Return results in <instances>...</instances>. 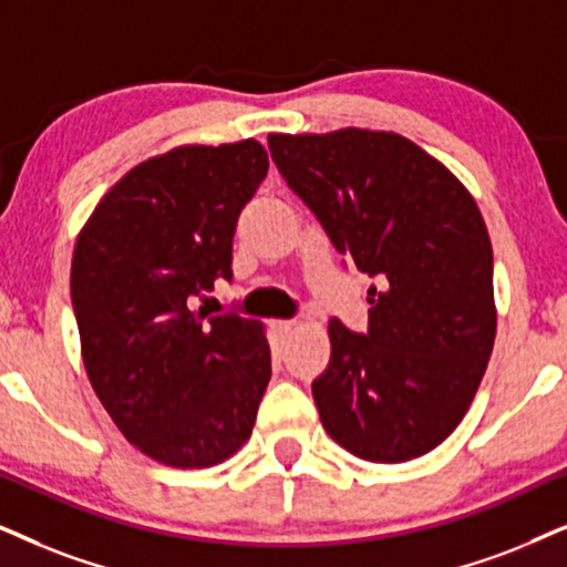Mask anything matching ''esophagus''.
<instances>
[{
	"label": "esophagus",
	"instance_id": "esophagus-1",
	"mask_svg": "<svg viewBox=\"0 0 567 567\" xmlns=\"http://www.w3.org/2000/svg\"><path fill=\"white\" fill-rule=\"evenodd\" d=\"M271 329H275V334L279 337V342H285L290 337L292 329H296V321H288V319L271 321Z\"/></svg>",
	"mask_w": 567,
	"mask_h": 567
}]
</instances>
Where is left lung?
Returning a JSON list of instances; mask_svg holds the SVG:
<instances>
[{
  "mask_svg": "<svg viewBox=\"0 0 567 567\" xmlns=\"http://www.w3.org/2000/svg\"><path fill=\"white\" fill-rule=\"evenodd\" d=\"M271 162L332 246L377 279L369 329L329 319L321 426L363 461L403 463L461 424L492 355V243L471 193L395 133L269 135Z\"/></svg>",
  "mask_w": 567,
  "mask_h": 567,
  "instance_id": "1",
  "label": "left lung"
}]
</instances>
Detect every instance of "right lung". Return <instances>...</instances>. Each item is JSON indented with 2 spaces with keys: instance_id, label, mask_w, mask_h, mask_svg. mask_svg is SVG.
<instances>
[{
  "instance_id": "1",
  "label": "right lung",
  "mask_w": 567,
  "mask_h": 567,
  "mask_svg": "<svg viewBox=\"0 0 567 567\" xmlns=\"http://www.w3.org/2000/svg\"><path fill=\"white\" fill-rule=\"evenodd\" d=\"M269 159L261 143L181 146L138 164L78 235L70 298L91 386L125 440L172 468L238 453L271 377L259 321L190 311L233 279V238Z\"/></svg>"
}]
</instances>
